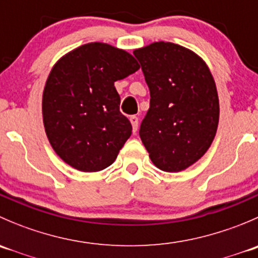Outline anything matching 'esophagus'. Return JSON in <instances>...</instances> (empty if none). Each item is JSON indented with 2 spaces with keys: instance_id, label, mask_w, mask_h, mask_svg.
Returning <instances> with one entry per match:
<instances>
[{
  "instance_id": "1",
  "label": "esophagus",
  "mask_w": 258,
  "mask_h": 258,
  "mask_svg": "<svg viewBox=\"0 0 258 258\" xmlns=\"http://www.w3.org/2000/svg\"><path fill=\"white\" fill-rule=\"evenodd\" d=\"M130 121H131V123H132V128H134V132H136L137 128H139V117L131 116V117H130Z\"/></svg>"
}]
</instances>
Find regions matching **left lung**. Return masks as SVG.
<instances>
[{
    "label": "left lung",
    "mask_w": 258,
    "mask_h": 258,
    "mask_svg": "<svg viewBox=\"0 0 258 258\" xmlns=\"http://www.w3.org/2000/svg\"><path fill=\"white\" fill-rule=\"evenodd\" d=\"M134 54L151 96L140 137L160 170L178 172L200 160L215 139L220 117L215 81L196 53L176 43H151Z\"/></svg>",
    "instance_id": "1"
}]
</instances>
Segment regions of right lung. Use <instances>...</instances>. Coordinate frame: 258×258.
<instances>
[{
	"label": "right lung",
	"instance_id": "obj_1",
	"mask_svg": "<svg viewBox=\"0 0 258 258\" xmlns=\"http://www.w3.org/2000/svg\"><path fill=\"white\" fill-rule=\"evenodd\" d=\"M139 69L128 52L100 42L81 46L54 64L43 91V124L64 162L83 172L112 165L132 134L114 82Z\"/></svg>",
	"mask_w": 258,
	"mask_h": 258
}]
</instances>
